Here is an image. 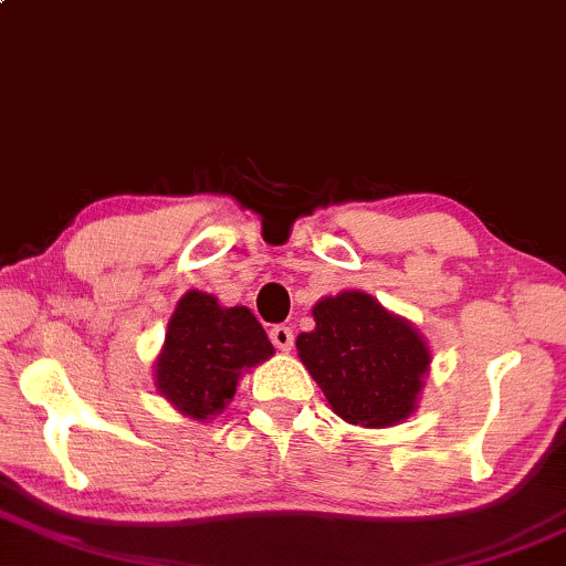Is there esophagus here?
<instances>
[{
  "instance_id": "esophagus-1",
  "label": "esophagus",
  "mask_w": 566,
  "mask_h": 566,
  "mask_svg": "<svg viewBox=\"0 0 566 566\" xmlns=\"http://www.w3.org/2000/svg\"><path fill=\"white\" fill-rule=\"evenodd\" d=\"M269 335H271V343H274V348L292 350V343H295V332H292V326L276 324V326H271Z\"/></svg>"
}]
</instances>
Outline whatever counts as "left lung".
Masks as SVG:
<instances>
[{
    "mask_svg": "<svg viewBox=\"0 0 566 566\" xmlns=\"http://www.w3.org/2000/svg\"><path fill=\"white\" fill-rule=\"evenodd\" d=\"M316 329L297 337L305 369L337 417L350 424L392 427L417 406L430 350L419 332L364 292L313 305Z\"/></svg>",
    "mask_w": 566,
    "mask_h": 566,
    "instance_id": "left-lung-1",
    "label": "left lung"
}]
</instances>
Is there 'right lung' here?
I'll list each match as a JSON object with an SVG mask.
<instances>
[{
  "instance_id": "right-lung-1",
  "label": "right lung",
  "mask_w": 566,
  "mask_h": 566,
  "mask_svg": "<svg viewBox=\"0 0 566 566\" xmlns=\"http://www.w3.org/2000/svg\"><path fill=\"white\" fill-rule=\"evenodd\" d=\"M269 356L274 345L250 308H221L213 295L192 290L168 322L155 377L184 417L208 419L234 398L242 371Z\"/></svg>"
}]
</instances>
